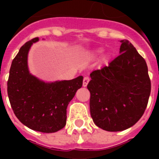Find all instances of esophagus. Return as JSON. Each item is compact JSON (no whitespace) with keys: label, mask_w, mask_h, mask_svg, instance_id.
<instances>
[{"label":"esophagus","mask_w":159,"mask_h":159,"mask_svg":"<svg viewBox=\"0 0 159 159\" xmlns=\"http://www.w3.org/2000/svg\"><path fill=\"white\" fill-rule=\"evenodd\" d=\"M90 79L88 76H85L84 78V81H83V86L84 87H87V85H88V82H89Z\"/></svg>","instance_id":"34e87169"}]
</instances>
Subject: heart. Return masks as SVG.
Here are the masks:
<instances>
[{
	"instance_id": "1",
	"label": "heart",
	"mask_w": 159,
	"mask_h": 159,
	"mask_svg": "<svg viewBox=\"0 0 159 159\" xmlns=\"http://www.w3.org/2000/svg\"><path fill=\"white\" fill-rule=\"evenodd\" d=\"M98 52H101V50H99V51H98Z\"/></svg>"
}]
</instances>
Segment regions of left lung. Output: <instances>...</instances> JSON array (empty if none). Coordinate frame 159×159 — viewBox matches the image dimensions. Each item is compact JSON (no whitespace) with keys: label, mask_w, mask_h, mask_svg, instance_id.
<instances>
[{"label":"left lung","mask_w":159,"mask_h":159,"mask_svg":"<svg viewBox=\"0 0 159 159\" xmlns=\"http://www.w3.org/2000/svg\"><path fill=\"white\" fill-rule=\"evenodd\" d=\"M119 57L90 74V112L97 127L127 130L143 116L151 94L145 60L128 40H121Z\"/></svg>","instance_id":"8db88e82"}]
</instances>
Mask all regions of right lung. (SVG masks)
I'll list each match as a JSON object with an SVG mask.
<instances>
[{
	"label": "right lung",
	"mask_w": 159,
	"mask_h": 159,
	"mask_svg": "<svg viewBox=\"0 0 159 159\" xmlns=\"http://www.w3.org/2000/svg\"><path fill=\"white\" fill-rule=\"evenodd\" d=\"M36 37L25 43L13 59L8 80V96L15 116L36 131L53 133L64 128L67 107L83 85L82 75L71 80L44 82L32 75L28 55Z\"/></svg>",
	"instance_id": "obj_1"
}]
</instances>
